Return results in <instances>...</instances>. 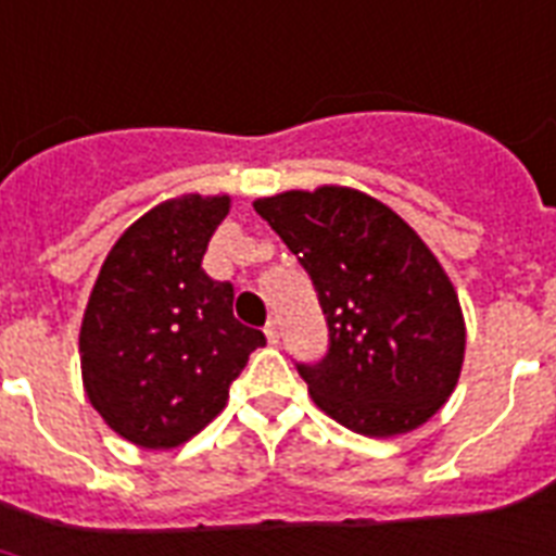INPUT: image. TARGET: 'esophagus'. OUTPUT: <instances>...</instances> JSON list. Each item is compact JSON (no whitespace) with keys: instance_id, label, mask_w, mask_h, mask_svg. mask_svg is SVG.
Masks as SVG:
<instances>
[{"instance_id":"esophagus-1","label":"esophagus","mask_w":556,"mask_h":556,"mask_svg":"<svg viewBox=\"0 0 556 556\" xmlns=\"http://www.w3.org/2000/svg\"><path fill=\"white\" fill-rule=\"evenodd\" d=\"M265 338H268V343H279V323L277 320H268V326H265Z\"/></svg>"}]
</instances>
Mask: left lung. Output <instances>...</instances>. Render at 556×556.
<instances>
[{"label": "left lung", "instance_id": "1", "mask_svg": "<svg viewBox=\"0 0 556 556\" xmlns=\"http://www.w3.org/2000/svg\"><path fill=\"white\" fill-rule=\"evenodd\" d=\"M253 210L308 270L326 314L329 352L296 364L314 404L371 439L430 421L456 389L465 317L421 236L352 187L288 190Z\"/></svg>", "mask_w": 556, "mask_h": 556}]
</instances>
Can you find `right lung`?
<instances>
[{
	"instance_id": "1",
	"label": "right lung",
	"mask_w": 556,
	"mask_h": 556,
	"mask_svg": "<svg viewBox=\"0 0 556 556\" xmlns=\"http://www.w3.org/2000/svg\"><path fill=\"white\" fill-rule=\"evenodd\" d=\"M227 195L169 199L124 230L91 288L80 326L83 387L126 441L169 450L227 404L260 329L233 317V286L201 268Z\"/></svg>"
}]
</instances>
